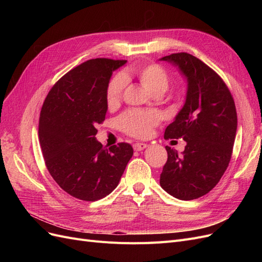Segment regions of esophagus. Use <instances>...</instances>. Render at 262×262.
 <instances>
[{
  "label": "esophagus",
  "mask_w": 262,
  "mask_h": 262,
  "mask_svg": "<svg viewBox=\"0 0 262 262\" xmlns=\"http://www.w3.org/2000/svg\"><path fill=\"white\" fill-rule=\"evenodd\" d=\"M146 146H147V144H145V143H136V144H133L134 150H142V149H144Z\"/></svg>",
  "instance_id": "obj_1"
}]
</instances>
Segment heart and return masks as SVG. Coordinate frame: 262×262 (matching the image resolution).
Returning a JSON list of instances; mask_svg holds the SVG:
<instances>
[{
    "label": "heart",
    "instance_id": "1",
    "mask_svg": "<svg viewBox=\"0 0 262 262\" xmlns=\"http://www.w3.org/2000/svg\"><path fill=\"white\" fill-rule=\"evenodd\" d=\"M137 78L144 89L154 96L162 95L168 89L169 74L164 67L157 63L138 64L126 69L122 75H116L109 81L106 90L107 106L112 109L121 100L126 81ZM162 116L155 112L128 110L118 118V126L124 133L136 138H146L154 126L160 123Z\"/></svg>",
    "mask_w": 262,
    "mask_h": 262
}]
</instances>
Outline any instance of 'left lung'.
Returning <instances> with one entry per match:
<instances>
[{
    "instance_id": "obj_1",
    "label": "left lung",
    "mask_w": 262,
    "mask_h": 262,
    "mask_svg": "<svg viewBox=\"0 0 262 262\" xmlns=\"http://www.w3.org/2000/svg\"><path fill=\"white\" fill-rule=\"evenodd\" d=\"M161 60L172 63L187 77L184 107L165 130V139H184L185 150L166 146L168 158L160 184L180 200H193L210 192L231 161L237 130L235 102L222 77L187 52Z\"/></svg>"
}]
</instances>
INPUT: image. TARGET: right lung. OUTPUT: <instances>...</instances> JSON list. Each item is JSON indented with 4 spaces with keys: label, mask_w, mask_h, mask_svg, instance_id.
Returning a JSON list of instances; mask_svg holds the SVG:
<instances>
[{
    "label": "right lung",
    "mask_w": 262,
    "mask_h": 262,
    "mask_svg": "<svg viewBox=\"0 0 262 262\" xmlns=\"http://www.w3.org/2000/svg\"><path fill=\"white\" fill-rule=\"evenodd\" d=\"M125 62L86 61L63 75L43 101L38 133L47 169L76 199L96 201L112 193L133 155L129 143L106 148L95 138L108 109L110 77Z\"/></svg>",
    "instance_id": "1"
}]
</instances>
